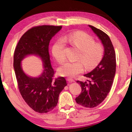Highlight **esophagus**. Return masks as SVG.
<instances>
[{
    "label": "esophagus",
    "instance_id": "34e87169",
    "mask_svg": "<svg viewBox=\"0 0 132 132\" xmlns=\"http://www.w3.org/2000/svg\"><path fill=\"white\" fill-rule=\"evenodd\" d=\"M68 80L69 81V82H70V83H71V82H75V80L73 79H72V78H68Z\"/></svg>",
    "mask_w": 132,
    "mask_h": 132
}]
</instances>
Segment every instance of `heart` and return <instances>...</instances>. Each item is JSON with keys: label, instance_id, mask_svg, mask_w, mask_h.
<instances>
[{"label": "heart", "instance_id": "heart-1", "mask_svg": "<svg viewBox=\"0 0 132 132\" xmlns=\"http://www.w3.org/2000/svg\"><path fill=\"white\" fill-rule=\"evenodd\" d=\"M66 43L80 50L79 59L82 60L87 68H91L99 62L103 56L104 47L102 44L95 43L93 38L82 32H77L64 36L55 42L52 47V54L58 63L65 60L64 48ZM84 66L80 61H68L58 69V74L62 77L73 78L83 71Z\"/></svg>", "mask_w": 132, "mask_h": 132}]
</instances>
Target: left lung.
I'll use <instances>...</instances> for the list:
<instances>
[{
  "instance_id": "1",
  "label": "left lung",
  "mask_w": 132,
  "mask_h": 132,
  "mask_svg": "<svg viewBox=\"0 0 132 132\" xmlns=\"http://www.w3.org/2000/svg\"><path fill=\"white\" fill-rule=\"evenodd\" d=\"M88 26L102 41L104 54L96 68L84 75L88 78L86 82L77 80L82 88V92L75 98V101L85 107L94 108L105 99L111 90L116 72V61L115 52L109 36L100 29Z\"/></svg>"
}]
</instances>
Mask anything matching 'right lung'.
<instances>
[{"label": "right lung", "mask_w": 132, "mask_h": 132, "mask_svg": "<svg viewBox=\"0 0 132 132\" xmlns=\"http://www.w3.org/2000/svg\"><path fill=\"white\" fill-rule=\"evenodd\" d=\"M62 26H40L29 29L21 36L13 56V68L18 86L25 102L38 113L53 110L57 105L60 92L67 85L64 78H54L49 53L50 41ZM39 56L43 62L44 70L38 77H29L21 68V62L27 55Z\"/></svg>", "instance_id": "right-lung-1"}]
</instances>
